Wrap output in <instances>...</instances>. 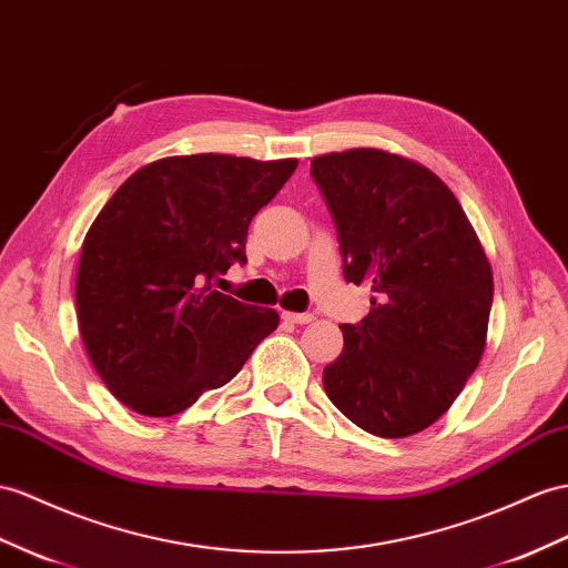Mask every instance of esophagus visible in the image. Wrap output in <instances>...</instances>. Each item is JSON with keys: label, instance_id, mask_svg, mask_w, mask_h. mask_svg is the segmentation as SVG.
<instances>
[{"label": "esophagus", "instance_id": "1", "mask_svg": "<svg viewBox=\"0 0 568 568\" xmlns=\"http://www.w3.org/2000/svg\"><path fill=\"white\" fill-rule=\"evenodd\" d=\"M283 318L290 324H310L312 322V314H295V312H283Z\"/></svg>", "mask_w": 568, "mask_h": 568}]
</instances>
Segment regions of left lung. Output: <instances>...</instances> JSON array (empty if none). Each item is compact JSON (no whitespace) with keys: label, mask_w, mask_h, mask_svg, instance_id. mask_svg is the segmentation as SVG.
Wrapping results in <instances>:
<instances>
[{"label":"left lung","mask_w":568,"mask_h":568,"mask_svg":"<svg viewBox=\"0 0 568 568\" xmlns=\"http://www.w3.org/2000/svg\"><path fill=\"white\" fill-rule=\"evenodd\" d=\"M336 223L347 283L372 285V310L343 324L326 396L374 436L434 425L485 353L491 266L454 192L415 160L353 149L312 160Z\"/></svg>","instance_id":"left-lung-1"}]
</instances>
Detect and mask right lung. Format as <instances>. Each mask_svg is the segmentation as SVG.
Wrapping results in <instances>:
<instances>
[{"label": "right lung", "mask_w": 568, "mask_h": 568, "mask_svg": "<svg viewBox=\"0 0 568 568\" xmlns=\"http://www.w3.org/2000/svg\"><path fill=\"white\" fill-rule=\"evenodd\" d=\"M295 168V158L172 155L136 170L98 213L79 258V331L126 408L186 410L278 328V312L217 293L213 281L246 264L252 217Z\"/></svg>", "instance_id": "add662e5"}]
</instances>
